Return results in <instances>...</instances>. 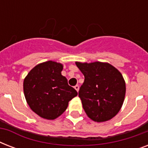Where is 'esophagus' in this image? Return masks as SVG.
Segmentation results:
<instances>
[{
  "instance_id": "obj_1",
  "label": "esophagus",
  "mask_w": 148,
  "mask_h": 148,
  "mask_svg": "<svg viewBox=\"0 0 148 148\" xmlns=\"http://www.w3.org/2000/svg\"><path fill=\"white\" fill-rule=\"evenodd\" d=\"M74 89L78 92V90H79V86L78 85H76V86H74Z\"/></svg>"
}]
</instances>
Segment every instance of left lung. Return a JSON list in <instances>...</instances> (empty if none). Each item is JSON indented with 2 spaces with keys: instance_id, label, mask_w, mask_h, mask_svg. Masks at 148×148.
I'll use <instances>...</instances> for the list:
<instances>
[{
  "instance_id": "8db88e82",
  "label": "left lung",
  "mask_w": 148,
  "mask_h": 148,
  "mask_svg": "<svg viewBox=\"0 0 148 148\" xmlns=\"http://www.w3.org/2000/svg\"><path fill=\"white\" fill-rule=\"evenodd\" d=\"M84 76L79 97L85 113L94 121L103 122L121 110L126 85L121 72L108 63H75Z\"/></svg>"
}]
</instances>
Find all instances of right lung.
Returning <instances> with one entry per match:
<instances>
[{
    "mask_svg": "<svg viewBox=\"0 0 148 148\" xmlns=\"http://www.w3.org/2000/svg\"><path fill=\"white\" fill-rule=\"evenodd\" d=\"M63 64L48 60L36 65L24 80L27 103L34 112L47 120H54L67 109L77 92L68 85L61 74Z\"/></svg>",
    "mask_w": 148,
    "mask_h": 148,
    "instance_id": "add662e5",
    "label": "right lung"
}]
</instances>
